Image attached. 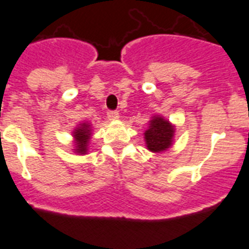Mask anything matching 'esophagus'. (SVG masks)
Masks as SVG:
<instances>
[{
  "instance_id": "esophagus-1",
  "label": "esophagus",
  "mask_w": 249,
  "mask_h": 249,
  "mask_svg": "<svg viewBox=\"0 0 249 249\" xmlns=\"http://www.w3.org/2000/svg\"><path fill=\"white\" fill-rule=\"evenodd\" d=\"M108 119L109 120L119 119V113H118V111H108Z\"/></svg>"
}]
</instances>
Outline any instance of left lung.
Instances as JSON below:
<instances>
[{"label": "left lung", "instance_id": "left-lung-1", "mask_svg": "<svg viewBox=\"0 0 249 249\" xmlns=\"http://www.w3.org/2000/svg\"><path fill=\"white\" fill-rule=\"evenodd\" d=\"M149 123V129L144 133L147 150L162 152L169 149L174 141V125L160 115H154Z\"/></svg>", "mask_w": 249, "mask_h": 249}]
</instances>
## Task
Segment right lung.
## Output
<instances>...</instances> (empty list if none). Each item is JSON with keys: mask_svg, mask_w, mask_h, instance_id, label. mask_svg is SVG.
I'll return each instance as SVG.
<instances>
[{"mask_svg": "<svg viewBox=\"0 0 249 249\" xmlns=\"http://www.w3.org/2000/svg\"><path fill=\"white\" fill-rule=\"evenodd\" d=\"M73 136H74V145L75 149L74 152L79 154V155H86L88 151V144L89 139L91 136V129L90 125L88 123H82L78 125L73 131Z\"/></svg>", "mask_w": 249, "mask_h": 249, "instance_id": "right-lung-1", "label": "right lung"}]
</instances>
